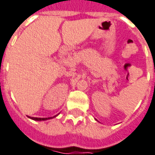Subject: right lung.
Returning <instances> with one entry per match:
<instances>
[{"mask_svg": "<svg viewBox=\"0 0 155 155\" xmlns=\"http://www.w3.org/2000/svg\"><path fill=\"white\" fill-rule=\"evenodd\" d=\"M56 116V115H55ZM55 116L54 117H50V118H35V117H29V118H31L32 120H39V121H41V120H50V119H52V118H54Z\"/></svg>", "mask_w": 155, "mask_h": 155, "instance_id": "right-lung-1", "label": "right lung"}]
</instances>
